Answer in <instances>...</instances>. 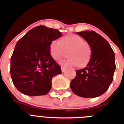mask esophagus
Segmentation results:
<instances>
[{"label": "esophagus", "mask_w": 124, "mask_h": 124, "mask_svg": "<svg viewBox=\"0 0 124 124\" xmlns=\"http://www.w3.org/2000/svg\"><path fill=\"white\" fill-rule=\"evenodd\" d=\"M61 71H62V72H64V71H65V70H66V67H65V66H61Z\"/></svg>", "instance_id": "obj_1"}]
</instances>
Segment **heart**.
<instances>
[{
    "label": "heart",
    "mask_w": 124,
    "mask_h": 124,
    "mask_svg": "<svg viewBox=\"0 0 124 124\" xmlns=\"http://www.w3.org/2000/svg\"><path fill=\"white\" fill-rule=\"evenodd\" d=\"M50 53L56 61H61L68 54L66 64L83 67L89 62L92 49L90 45L81 37L71 34L62 37L61 42L53 40L50 45Z\"/></svg>",
    "instance_id": "b5f03b06"
}]
</instances>
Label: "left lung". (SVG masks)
I'll list each match as a JSON object with an SVG mask.
<instances>
[{
    "label": "left lung",
    "mask_w": 124,
    "mask_h": 124,
    "mask_svg": "<svg viewBox=\"0 0 124 124\" xmlns=\"http://www.w3.org/2000/svg\"><path fill=\"white\" fill-rule=\"evenodd\" d=\"M77 33L90 45L92 53L87 66L76 71L70 87L73 93L80 97H98L106 92L113 81L116 68L114 52L109 43L95 31Z\"/></svg>",
    "instance_id": "1"
}]
</instances>
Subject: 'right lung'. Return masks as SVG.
<instances>
[{
  "label": "right lung",
  "mask_w": 124,
  "mask_h": 124,
  "mask_svg": "<svg viewBox=\"0 0 124 124\" xmlns=\"http://www.w3.org/2000/svg\"><path fill=\"white\" fill-rule=\"evenodd\" d=\"M61 36L58 30L40 25L18 40L10 58V70L18 90L30 96L49 93L52 78L62 73L50 54V45Z\"/></svg>",
  "instance_id": "add662e5"
}]
</instances>
